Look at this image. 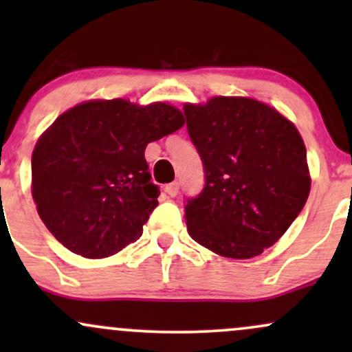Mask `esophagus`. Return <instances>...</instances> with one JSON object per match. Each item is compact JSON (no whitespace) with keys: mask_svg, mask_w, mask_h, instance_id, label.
I'll return each mask as SVG.
<instances>
[{"mask_svg":"<svg viewBox=\"0 0 352 352\" xmlns=\"http://www.w3.org/2000/svg\"><path fill=\"white\" fill-rule=\"evenodd\" d=\"M165 192H167L170 197H177V193H179V182H173V184L167 185Z\"/></svg>","mask_w":352,"mask_h":352,"instance_id":"obj_1","label":"esophagus"}]
</instances>
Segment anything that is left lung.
I'll use <instances>...</instances> for the list:
<instances>
[{"label": "left lung", "instance_id": "obj_1", "mask_svg": "<svg viewBox=\"0 0 352 352\" xmlns=\"http://www.w3.org/2000/svg\"><path fill=\"white\" fill-rule=\"evenodd\" d=\"M205 187L187 199L190 236L227 258H253L276 243L308 200L311 179L300 132L273 107L250 98L185 104Z\"/></svg>", "mask_w": 352, "mask_h": 352}]
</instances>
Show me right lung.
<instances>
[{"instance_id": "obj_1", "label": "right lung", "mask_w": 352, "mask_h": 352, "mask_svg": "<svg viewBox=\"0 0 352 352\" xmlns=\"http://www.w3.org/2000/svg\"><path fill=\"white\" fill-rule=\"evenodd\" d=\"M185 124L165 102L89 100L60 114L31 159L33 199L47 230L72 253L106 258L134 243L159 205L144 152Z\"/></svg>"}]
</instances>
